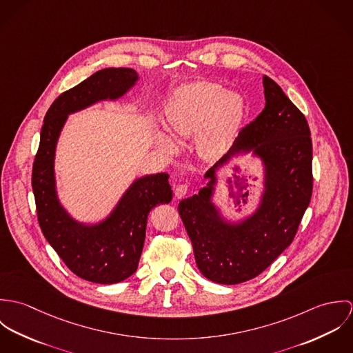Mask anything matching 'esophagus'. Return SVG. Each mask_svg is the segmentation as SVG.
Returning a JSON list of instances; mask_svg holds the SVG:
<instances>
[{
    "mask_svg": "<svg viewBox=\"0 0 353 353\" xmlns=\"http://www.w3.org/2000/svg\"><path fill=\"white\" fill-rule=\"evenodd\" d=\"M188 192H189L188 185H178V186L175 188V196H176V199L185 197V196L188 194Z\"/></svg>",
    "mask_w": 353,
    "mask_h": 353,
    "instance_id": "esophagus-1",
    "label": "esophagus"
}]
</instances>
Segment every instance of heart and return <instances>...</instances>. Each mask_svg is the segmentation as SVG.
<instances>
[{"label": "heart", "instance_id": "heart-1", "mask_svg": "<svg viewBox=\"0 0 353 353\" xmlns=\"http://www.w3.org/2000/svg\"><path fill=\"white\" fill-rule=\"evenodd\" d=\"M245 114L243 98L210 83L185 87L167 111V123L175 136L189 137L197 132L196 147L202 157H216L232 143ZM165 151L175 150L167 134L157 136Z\"/></svg>", "mask_w": 353, "mask_h": 353}]
</instances>
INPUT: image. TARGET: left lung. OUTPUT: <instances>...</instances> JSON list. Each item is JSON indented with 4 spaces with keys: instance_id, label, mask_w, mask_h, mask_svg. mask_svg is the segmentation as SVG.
<instances>
[{
    "instance_id": "obj_1",
    "label": "left lung",
    "mask_w": 353,
    "mask_h": 353,
    "mask_svg": "<svg viewBox=\"0 0 353 353\" xmlns=\"http://www.w3.org/2000/svg\"><path fill=\"white\" fill-rule=\"evenodd\" d=\"M262 80V112L205 172L208 183L200 193L178 205L200 272L225 285L256 277L292 243L312 193L308 123L279 84L268 76ZM249 151L264 164V194L252 216L230 223L211 202L215 172L234 155Z\"/></svg>"
}]
</instances>
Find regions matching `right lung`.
Returning <instances> with one entry per match:
<instances>
[{
  "label": "right lung",
  "instance_id": "right-lung-1",
  "mask_svg": "<svg viewBox=\"0 0 353 353\" xmlns=\"http://www.w3.org/2000/svg\"><path fill=\"white\" fill-rule=\"evenodd\" d=\"M137 80L134 69L107 68L61 94L46 112L32 167V190L45 238L76 276L98 284L119 283L137 270L148 214L153 206L172 200L168 174L136 179L103 221L84 224L76 221L58 200L55 147L69 114L98 101H115Z\"/></svg>",
  "mask_w": 353,
  "mask_h": 353
}]
</instances>
